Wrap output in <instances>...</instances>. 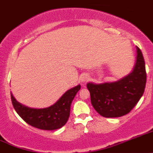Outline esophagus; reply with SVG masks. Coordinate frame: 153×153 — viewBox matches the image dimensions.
<instances>
[{"label": "esophagus", "instance_id": "1", "mask_svg": "<svg viewBox=\"0 0 153 153\" xmlns=\"http://www.w3.org/2000/svg\"><path fill=\"white\" fill-rule=\"evenodd\" d=\"M88 79V76L87 74H83L82 76H81V80L82 82H85L87 81Z\"/></svg>", "mask_w": 153, "mask_h": 153}]
</instances>
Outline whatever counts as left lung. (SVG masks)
Segmentation results:
<instances>
[{
    "label": "left lung",
    "mask_w": 153,
    "mask_h": 153,
    "mask_svg": "<svg viewBox=\"0 0 153 153\" xmlns=\"http://www.w3.org/2000/svg\"><path fill=\"white\" fill-rule=\"evenodd\" d=\"M137 53L136 64L128 76L114 82L87 84L92 105L102 117H118L128 114L143 95L146 82V68L138 47Z\"/></svg>",
    "instance_id": "obj_1"
}]
</instances>
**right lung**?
<instances>
[{
  "mask_svg": "<svg viewBox=\"0 0 153 153\" xmlns=\"http://www.w3.org/2000/svg\"><path fill=\"white\" fill-rule=\"evenodd\" d=\"M80 88L79 85L66 91L55 104L48 108H28L16 101L11 94L12 103L16 112L30 126L43 130L58 129L67 123L71 105Z\"/></svg>",
  "mask_w": 153,
  "mask_h": 153,
  "instance_id": "1",
  "label": "right lung"
}]
</instances>
